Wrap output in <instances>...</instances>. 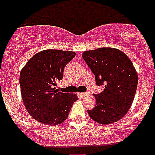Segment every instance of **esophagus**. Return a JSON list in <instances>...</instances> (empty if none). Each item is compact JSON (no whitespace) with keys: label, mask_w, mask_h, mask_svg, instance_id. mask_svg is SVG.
I'll list each match as a JSON object with an SVG mask.
<instances>
[{"label":"esophagus","mask_w":155,"mask_h":155,"mask_svg":"<svg viewBox=\"0 0 155 155\" xmlns=\"http://www.w3.org/2000/svg\"><path fill=\"white\" fill-rule=\"evenodd\" d=\"M88 95V93H81V94H80V96L81 97H85V96H87Z\"/></svg>","instance_id":"1"}]
</instances>
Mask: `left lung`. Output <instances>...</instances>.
<instances>
[{
	"label": "left lung",
	"instance_id": "8db88e82",
	"mask_svg": "<svg viewBox=\"0 0 155 155\" xmlns=\"http://www.w3.org/2000/svg\"><path fill=\"white\" fill-rule=\"evenodd\" d=\"M82 58L102 92L94 95L96 105L87 112L101 124H110L127 114L138 86V74L128 57L117 49L99 48L85 51Z\"/></svg>",
	"mask_w": 155,
	"mask_h": 155
}]
</instances>
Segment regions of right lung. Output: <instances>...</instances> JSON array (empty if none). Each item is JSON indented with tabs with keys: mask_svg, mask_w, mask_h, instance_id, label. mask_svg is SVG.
<instances>
[{
	"mask_svg": "<svg viewBox=\"0 0 155 155\" xmlns=\"http://www.w3.org/2000/svg\"><path fill=\"white\" fill-rule=\"evenodd\" d=\"M72 51L43 50L28 60L20 74L21 93L32 117L48 126H56L67 118L76 94L56 90L62 80L65 65L75 57Z\"/></svg>",
	"mask_w": 155,
	"mask_h": 155,
	"instance_id": "right-lung-1",
	"label": "right lung"
}]
</instances>
